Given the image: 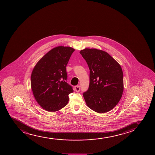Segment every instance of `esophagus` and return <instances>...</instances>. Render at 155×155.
Returning a JSON list of instances; mask_svg holds the SVG:
<instances>
[{
    "instance_id": "34e87169",
    "label": "esophagus",
    "mask_w": 155,
    "mask_h": 155,
    "mask_svg": "<svg viewBox=\"0 0 155 155\" xmlns=\"http://www.w3.org/2000/svg\"><path fill=\"white\" fill-rule=\"evenodd\" d=\"M75 90L77 92H79L80 91V86H75L74 87Z\"/></svg>"
}]
</instances>
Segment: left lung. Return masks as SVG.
<instances>
[{
    "mask_svg": "<svg viewBox=\"0 0 155 155\" xmlns=\"http://www.w3.org/2000/svg\"><path fill=\"white\" fill-rule=\"evenodd\" d=\"M80 53L90 70L89 88L83 94L86 103L96 112H107L117 104L123 95L121 66L102 50L86 48Z\"/></svg>",
    "mask_w": 155,
    "mask_h": 155,
    "instance_id": "1",
    "label": "left lung"
}]
</instances>
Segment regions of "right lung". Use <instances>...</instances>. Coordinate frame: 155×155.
Segmentation results:
<instances>
[{
	"label": "right lung",
	"mask_w": 155,
	"mask_h": 155,
	"mask_svg": "<svg viewBox=\"0 0 155 155\" xmlns=\"http://www.w3.org/2000/svg\"><path fill=\"white\" fill-rule=\"evenodd\" d=\"M74 48L59 46L50 50L35 66L31 74V88L43 109L54 112L65 107L72 87L66 82L68 64Z\"/></svg>",
	"instance_id": "1"
}]
</instances>
